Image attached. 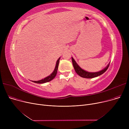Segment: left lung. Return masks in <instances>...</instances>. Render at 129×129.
I'll list each match as a JSON object with an SVG mask.
<instances>
[{
  "mask_svg": "<svg viewBox=\"0 0 129 129\" xmlns=\"http://www.w3.org/2000/svg\"><path fill=\"white\" fill-rule=\"evenodd\" d=\"M72 63H73L74 68V69H75L76 73L80 77H83V78H92L96 77L98 76L102 75L103 73H104L107 70L108 67H109V64H110V63L108 64V65L105 67V69H104L103 70H101L99 72H89L86 71L85 70H84L83 69L81 68V67L78 65V64L76 62L75 59H74L72 57Z\"/></svg>",
  "mask_w": 129,
  "mask_h": 129,
  "instance_id": "8db88e82",
  "label": "left lung"
}]
</instances>
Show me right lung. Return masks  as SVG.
I'll list each match as a JSON object with an SVG mask.
<instances>
[{
	"label": "right lung",
	"mask_w": 129,
	"mask_h": 129,
	"mask_svg": "<svg viewBox=\"0 0 129 129\" xmlns=\"http://www.w3.org/2000/svg\"><path fill=\"white\" fill-rule=\"evenodd\" d=\"M60 58V57H59L57 60L56 63V65H55V69H54L53 72L50 74L49 76H47L46 77H45V78H43L42 79H41V80H38V81H32V82H34V83H37V84H43V83H45L49 82H50V81H51L52 79H53L54 78H55V77L56 75Z\"/></svg>",
	"instance_id": "right-lung-1"
}]
</instances>
